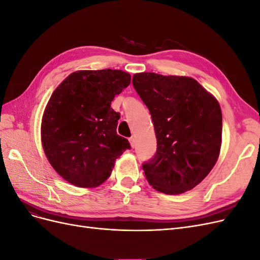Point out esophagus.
Listing matches in <instances>:
<instances>
[{
	"instance_id": "1",
	"label": "esophagus",
	"mask_w": 260,
	"mask_h": 260,
	"mask_svg": "<svg viewBox=\"0 0 260 260\" xmlns=\"http://www.w3.org/2000/svg\"><path fill=\"white\" fill-rule=\"evenodd\" d=\"M129 142H130V145L132 148L136 147V139L135 138H130L129 139Z\"/></svg>"
}]
</instances>
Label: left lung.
Here are the masks:
<instances>
[{
	"label": "left lung",
	"instance_id": "obj_1",
	"mask_svg": "<svg viewBox=\"0 0 260 260\" xmlns=\"http://www.w3.org/2000/svg\"><path fill=\"white\" fill-rule=\"evenodd\" d=\"M132 83L152 116L157 151L143 164L155 190L181 194L209 174L221 147L218 101L190 77L141 73Z\"/></svg>",
	"mask_w": 260,
	"mask_h": 260
}]
</instances>
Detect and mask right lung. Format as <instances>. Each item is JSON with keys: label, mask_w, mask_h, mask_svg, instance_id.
I'll use <instances>...</instances> for the list:
<instances>
[{"label": "right lung", "mask_w": 260, "mask_h": 260, "mask_svg": "<svg viewBox=\"0 0 260 260\" xmlns=\"http://www.w3.org/2000/svg\"><path fill=\"white\" fill-rule=\"evenodd\" d=\"M130 81L122 70H78L53 92L42 117V146L52 167L69 183L99 186L130 148L129 141L117 135L120 115L111 107Z\"/></svg>", "instance_id": "1"}]
</instances>
